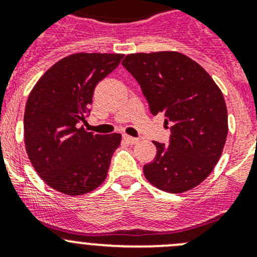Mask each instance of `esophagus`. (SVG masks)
Returning a JSON list of instances; mask_svg holds the SVG:
<instances>
[{
	"label": "esophagus",
	"instance_id": "1",
	"mask_svg": "<svg viewBox=\"0 0 257 257\" xmlns=\"http://www.w3.org/2000/svg\"><path fill=\"white\" fill-rule=\"evenodd\" d=\"M122 138H123V140L126 143H128V144H136V143H139V139H136V138H133V136H130V135H126V134H124L123 136H122Z\"/></svg>",
	"mask_w": 257,
	"mask_h": 257
}]
</instances>
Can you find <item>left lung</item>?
Returning <instances> with one entry per match:
<instances>
[{
	"mask_svg": "<svg viewBox=\"0 0 257 257\" xmlns=\"http://www.w3.org/2000/svg\"><path fill=\"white\" fill-rule=\"evenodd\" d=\"M139 82L153 115L171 124L169 147L153 142L157 154L144 165L152 185L169 193L196 188L219 162L228 136L221 90L198 63L178 51L130 54L122 61Z\"/></svg>",
	"mask_w": 257,
	"mask_h": 257,
	"instance_id": "8db88e82",
	"label": "left lung"
}]
</instances>
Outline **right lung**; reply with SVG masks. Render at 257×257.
Returning a JSON list of instances; mask_svg holds the SVG:
<instances>
[{
	"mask_svg": "<svg viewBox=\"0 0 257 257\" xmlns=\"http://www.w3.org/2000/svg\"><path fill=\"white\" fill-rule=\"evenodd\" d=\"M122 58L123 54H72L47 69L32 88L24 112L26 151L52 189L81 196L105 180L121 134L94 135L77 124L85 121L95 86Z\"/></svg>",
	"mask_w": 257,
	"mask_h": 257,
	"instance_id": "right-lung-1",
	"label": "right lung"
}]
</instances>
